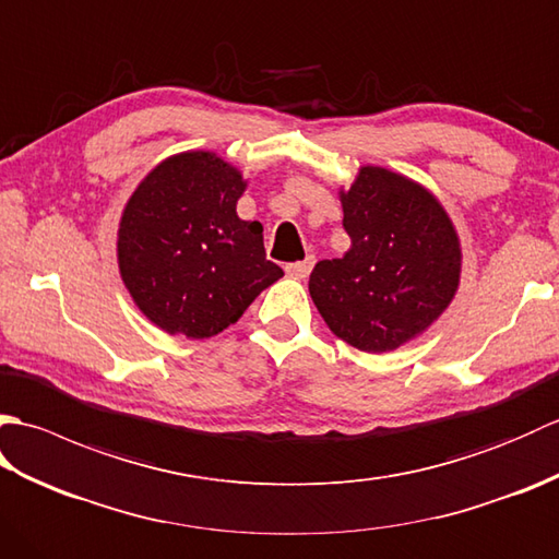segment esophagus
Wrapping results in <instances>:
<instances>
[{
	"label": "esophagus",
	"instance_id": "34e87169",
	"mask_svg": "<svg viewBox=\"0 0 559 559\" xmlns=\"http://www.w3.org/2000/svg\"><path fill=\"white\" fill-rule=\"evenodd\" d=\"M312 266H314V257H307V259H302V261H293V264H288V266H286V273H288L290 278L302 281V278L310 276Z\"/></svg>",
	"mask_w": 559,
	"mask_h": 559
}]
</instances>
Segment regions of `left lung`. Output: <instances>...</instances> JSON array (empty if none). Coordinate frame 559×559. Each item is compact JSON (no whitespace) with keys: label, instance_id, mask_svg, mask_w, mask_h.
I'll return each mask as SVG.
<instances>
[{"label":"left lung","instance_id":"obj_1","mask_svg":"<svg viewBox=\"0 0 559 559\" xmlns=\"http://www.w3.org/2000/svg\"><path fill=\"white\" fill-rule=\"evenodd\" d=\"M350 249L312 269L326 326L365 353L415 338L454 300L461 245L442 204L418 182L367 165L341 192Z\"/></svg>","mask_w":559,"mask_h":559}]
</instances>
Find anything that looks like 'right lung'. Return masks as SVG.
Instances as JSON below:
<instances>
[{
  "mask_svg": "<svg viewBox=\"0 0 559 559\" xmlns=\"http://www.w3.org/2000/svg\"><path fill=\"white\" fill-rule=\"evenodd\" d=\"M240 170L209 151L156 165L127 201L117 261L127 290L168 334L209 338L283 276L259 221L237 218Z\"/></svg>",
  "mask_w": 559,
  "mask_h": 559,
  "instance_id": "add662e5",
  "label": "right lung"
}]
</instances>
